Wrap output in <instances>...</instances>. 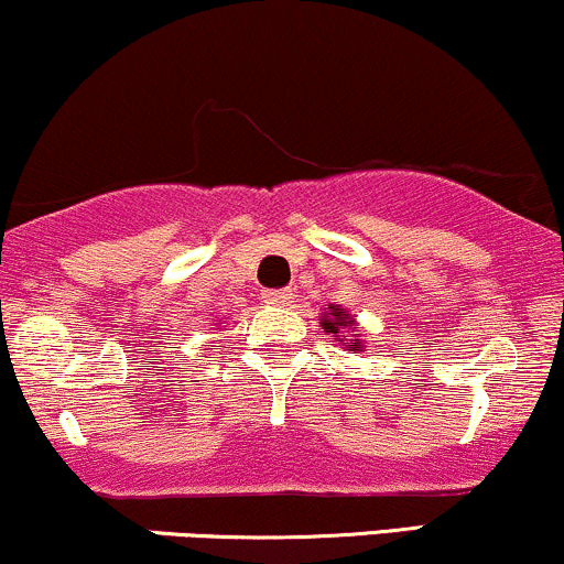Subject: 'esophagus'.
I'll use <instances>...</instances> for the list:
<instances>
[{"mask_svg": "<svg viewBox=\"0 0 564 564\" xmlns=\"http://www.w3.org/2000/svg\"><path fill=\"white\" fill-rule=\"evenodd\" d=\"M263 297H267V303H271V306H293L295 303V295L293 290H269V293H263Z\"/></svg>", "mask_w": 564, "mask_h": 564, "instance_id": "1", "label": "esophagus"}]
</instances>
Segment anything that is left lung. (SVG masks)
I'll return each mask as SVG.
<instances>
[{"mask_svg": "<svg viewBox=\"0 0 564 564\" xmlns=\"http://www.w3.org/2000/svg\"><path fill=\"white\" fill-rule=\"evenodd\" d=\"M322 329L327 335H333L340 346H347L346 339L351 340V346L346 350H361V340H359V324L350 319V314H346V308L340 306H329V311H324L322 316Z\"/></svg>", "mask_w": 564, "mask_h": 564, "instance_id": "left-lung-1", "label": "left lung"}]
</instances>
